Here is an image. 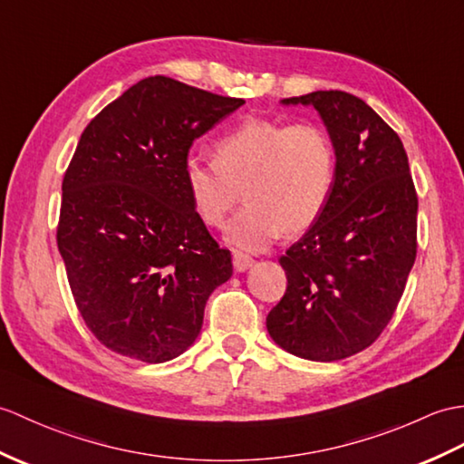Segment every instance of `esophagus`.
I'll return each mask as SVG.
<instances>
[{"label":"esophagus","mask_w":464,"mask_h":464,"mask_svg":"<svg viewBox=\"0 0 464 464\" xmlns=\"http://www.w3.org/2000/svg\"><path fill=\"white\" fill-rule=\"evenodd\" d=\"M249 266H253V258L251 256H246L243 253H235L233 255V268H235L237 273H245Z\"/></svg>","instance_id":"1"}]
</instances>
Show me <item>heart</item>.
<instances>
[{"mask_svg": "<svg viewBox=\"0 0 464 464\" xmlns=\"http://www.w3.org/2000/svg\"><path fill=\"white\" fill-rule=\"evenodd\" d=\"M183 181L193 211L208 227H219L246 201L225 229L239 251H263L285 233L312 227L326 209L336 156L328 134L310 122L285 124L249 118L215 144V160L189 154Z\"/></svg>", "mask_w": 464, "mask_h": 464, "instance_id": "obj_1", "label": "heart"}]
</instances>
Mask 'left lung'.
Segmentation results:
<instances>
[{
  "instance_id": "left-lung-1",
  "label": "left lung",
  "mask_w": 464,
  "mask_h": 464,
  "mask_svg": "<svg viewBox=\"0 0 464 464\" xmlns=\"http://www.w3.org/2000/svg\"><path fill=\"white\" fill-rule=\"evenodd\" d=\"M281 104L318 112L336 181L318 221L281 256L288 285L266 330L298 358L343 360L375 342L403 295L417 255V193L400 136L358 96L316 91Z\"/></svg>"
}]
</instances>
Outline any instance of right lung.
Here are the masks:
<instances>
[{
	"label": "right lung",
	"instance_id": "add662e5",
	"mask_svg": "<svg viewBox=\"0 0 464 464\" xmlns=\"http://www.w3.org/2000/svg\"><path fill=\"white\" fill-rule=\"evenodd\" d=\"M243 104L158 74L84 128L63 179L57 245L84 324L109 350L178 358L231 278V253L193 211L183 160Z\"/></svg>",
	"mask_w": 464,
	"mask_h": 464
}]
</instances>
